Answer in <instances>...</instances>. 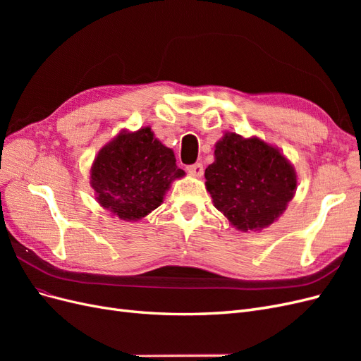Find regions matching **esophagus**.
Instances as JSON below:
<instances>
[{"label":"esophagus","mask_w":361,"mask_h":361,"mask_svg":"<svg viewBox=\"0 0 361 361\" xmlns=\"http://www.w3.org/2000/svg\"><path fill=\"white\" fill-rule=\"evenodd\" d=\"M188 173H191L192 176H203V164L202 162H195V164H191V166L187 167Z\"/></svg>","instance_id":"obj_1"}]
</instances>
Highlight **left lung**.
I'll return each mask as SVG.
<instances>
[{
    "mask_svg": "<svg viewBox=\"0 0 361 361\" xmlns=\"http://www.w3.org/2000/svg\"><path fill=\"white\" fill-rule=\"evenodd\" d=\"M204 170L215 207L241 231H259L277 220L297 188L290 164L259 138L226 134Z\"/></svg>",
    "mask_w": 361,
    "mask_h": 361,
    "instance_id": "8db88e82",
    "label": "left lung"
}]
</instances>
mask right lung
<instances>
[{"label":"right lung","mask_w":361,"mask_h":361,"mask_svg":"<svg viewBox=\"0 0 361 361\" xmlns=\"http://www.w3.org/2000/svg\"><path fill=\"white\" fill-rule=\"evenodd\" d=\"M173 150L150 128L120 134L92 167V187L99 202L122 220H140L161 204L173 179L182 178Z\"/></svg>","instance_id":"1"}]
</instances>
